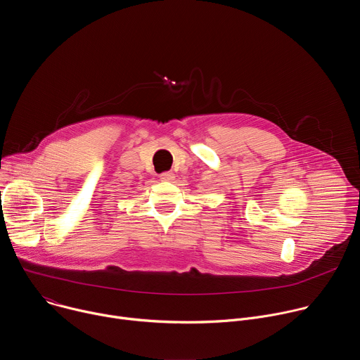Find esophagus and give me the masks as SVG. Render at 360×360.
Instances as JSON below:
<instances>
[{"mask_svg": "<svg viewBox=\"0 0 360 360\" xmlns=\"http://www.w3.org/2000/svg\"><path fill=\"white\" fill-rule=\"evenodd\" d=\"M174 178H175V174H174V172H171V171L162 172V174L160 175V179H161V181H167V182L174 181Z\"/></svg>", "mask_w": 360, "mask_h": 360, "instance_id": "obj_1", "label": "esophagus"}]
</instances>
